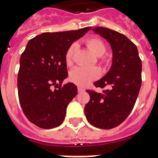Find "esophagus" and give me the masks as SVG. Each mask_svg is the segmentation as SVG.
I'll return each instance as SVG.
<instances>
[{"instance_id": "34e87169", "label": "esophagus", "mask_w": 158, "mask_h": 158, "mask_svg": "<svg viewBox=\"0 0 158 158\" xmlns=\"http://www.w3.org/2000/svg\"><path fill=\"white\" fill-rule=\"evenodd\" d=\"M77 90H78V92H79V93H82V92L85 91V89H84L83 88L80 87V86H79V87L77 88Z\"/></svg>"}]
</instances>
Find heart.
<instances>
[{
  "mask_svg": "<svg viewBox=\"0 0 158 158\" xmlns=\"http://www.w3.org/2000/svg\"><path fill=\"white\" fill-rule=\"evenodd\" d=\"M85 44L90 51L97 57H100L104 55L106 52L107 47L105 43L102 40L92 38L89 39L85 41ZM77 50V44L73 43L72 45L67 49L65 53V63L68 66H72L73 65V58L74 54ZM100 60L103 64L107 65L109 62V60L105 57H100ZM100 70L97 67H77L73 69L69 73V78L72 82L81 87L87 86L92 81L100 77Z\"/></svg>",
  "mask_w": 158,
  "mask_h": 158,
  "instance_id": "heart-1",
  "label": "heart"
}]
</instances>
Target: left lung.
I'll list each match as a JSON object with an SVG mask.
<instances>
[{
  "mask_svg": "<svg viewBox=\"0 0 158 158\" xmlns=\"http://www.w3.org/2000/svg\"><path fill=\"white\" fill-rule=\"evenodd\" d=\"M93 31L110 43L112 64L107 74L94 83L107 89L102 93L87 90L90 100L85 114L93 126L111 129L122 123L135 106L142 85V61L135 44L124 35L103 27H94Z\"/></svg>",
  "mask_w": 158,
  "mask_h": 158,
  "instance_id": "1",
  "label": "left lung"
}]
</instances>
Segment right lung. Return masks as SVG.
<instances>
[{"mask_svg": "<svg viewBox=\"0 0 158 158\" xmlns=\"http://www.w3.org/2000/svg\"><path fill=\"white\" fill-rule=\"evenodd\" d=\"M91 28L45 32L27 43L19 60L18 96L24 115L35 126L51 129L65 119L67 106L77 94L74 84L62 85L68 77L65 53Z\"/></svg>", "mask_w": 158, "mask_h": 158, "instance_id": "add662e5", "label": "right lung"}]
</instances>
